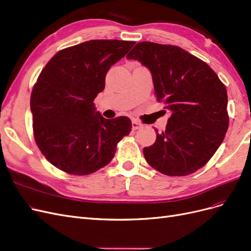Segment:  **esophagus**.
Segmentation results:
<instances>
[{
  "label": "esophagus",
  "instance_id": "1",
  "mask_svg": "<svg viewBox=\"0 0 251 251\" xmlns=\"http://www.w3.org/2000/svg\"><path fill=\"white\" fill-rule=\"evenodd\" d=\"M143 126V125L142 124H140L138 120H136V119H134L133 121H132V128L134 131H136V130H139V128H141Z\"/></svg>",
  "mask_w": 251,
  "mask_h": 251
}]
</instances>
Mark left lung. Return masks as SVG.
Segmentation results:
<instances>
[{
	"mask_svg": "<svg viewBox=\"0 0 251 251\" xmlns=\"http://www.w3.org/2000/svg\"><path fill=\"white\" fill-rule=\"evenodd\" d=\"M147 66L155 95L172 112L147 162L168 176H186L203 168L221 146L228 128L227 91L202 59L172 45L141 42L126 55Z\"/></svg>",
	"mask_w": 251,
	"mask_h": 251,
	"instance_id": "1",
	"label": "left lung"
}]
</instances>
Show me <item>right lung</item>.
Segmentation results:
<instances>
[{
	"mask_svg": "<svg viewBox=\"0 0 251 251\" xmlns=\"http://www.w3.org/2000/svg\"><path fill=\"white\" fill-rule=\"evenodd\" d=\"M135 42L92 40L59 50L34 83L30 109L35 142L47 160L70 175H90L109 164L132 121L103 118L95 97L105 75Z\"/></svg>",
	"mask_w": 251,
	"mask_h": 251,
	"instance_id": "add662e5",
	"label": "right lung"
}]
</instances>
